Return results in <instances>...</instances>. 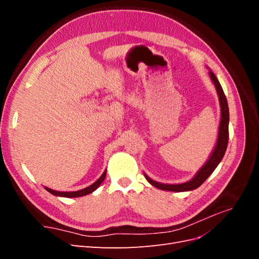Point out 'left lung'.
I'll use <instances>...</instances> for the list:
<instances>
[{
	"instance_id": "obj_1",
	"label": "left lung",
	"mask_w": 259,
	"mask_h": 259,
	"mask_svg": "<svg viewBox=\"0 0 259 259\" xmlns=\"http://www.w3.org/2000/svg\"><path fill=\"white\" fill-rule=\"evenodd\" d=\"M209 69V68H208ZM208 76L210 77L211 82H213L216 93L219 100V106H221V121H219L218 126V135L216 144L211 150L208 159L206 162L203 164V166L195 173V175L186 183L182 184H163L155 182L152 178L149 177L146 173H144L147 182L152 185L153 187L158 188L161 190H167L173 192H184V191H191L199 188L205 180L213 173L215 168L218 166V164L223 160L227 146H228V139H229V108L228 103H227L226 96L224 94L223 88L221 83H219L218 79L215 76V74L210 71L208 72Z\"/></svg>"
}]
</instances>
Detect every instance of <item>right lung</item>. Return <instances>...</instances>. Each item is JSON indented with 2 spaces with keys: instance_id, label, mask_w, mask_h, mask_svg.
Instances as JSON below:
<instances>
[{
  "instance_id": "1",
  "label": "right lung",
  "mask_w": 259,
  "mask_h": 259,
  "mask_svg": "<svg viewBox=\"0 0 259 259\" xmlns=\"http://www.w3.org/2000/svg\"><path fill=\"white\" fill-rule=\"evenodd\" d=\"M106 174H107V169H105V171L103 173L95 183L92 184L91 186L84 188V189L81 190H77V191H68V192H64V191H56V190H53L51 188L48 187H44L45 190H48L50 193H52L53 195H56V197H62V198H79V197H83V195L86 194H90L92 192L95 191L97 188L101 185V183L104 182V179L106 178Z\"/></svg>"
}]
</instances>
